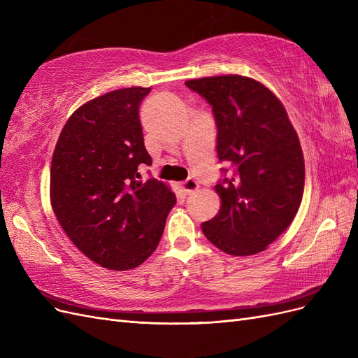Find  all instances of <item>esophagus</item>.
<instances>
[{
  "mask_svg": "<svg viewBox=\"0 0 358 358\" xmlns=\"http://www.w3.org/2000/svg\"><path fill=\"white\" fill-rule=\"evenodd\" d=\"M180 188H182V191L187 194V196H191V194H194L196 192L199 188H200V185H199V182L197 180H194V179H187L185 182H182L180 183Z\"/></svg>",
  "mask_w": 358,
  "mask_h": 358,
  "instance_id": "1",
  "label": "esophagus"
}]
</instances>
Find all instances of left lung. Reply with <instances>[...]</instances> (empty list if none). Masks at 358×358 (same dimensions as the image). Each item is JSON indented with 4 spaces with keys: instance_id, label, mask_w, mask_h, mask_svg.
<instances>
[{
    "instance_id": "1",
    "label": "left lung",
    "mask_w": 358,
    "mask_h": 358,
    "mask_svg": "<svg viewBox=\"0 0 358 358\" xmlns=\"http://www.w3.org/2000/svg\"><path fill=\"white\" fill-rule=\"evenodd\" d=\"M185 85L212 106L216 152L233 164L215 185L221 209L201 224L203 234L225 254L262 252L300 208L305 159L296 129L278 96L254 79L227 74Z\"/></svg>"
}]
</instances>
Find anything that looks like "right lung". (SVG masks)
Instances as JSON below:
<instances>
[{
  "instance_id": "1",
  "label": "right lung",
  "mask_w": 358,
  "mask_h": 358,
  "mask_svg": "<svg viewBox=\"0 0 358 358\" xmlns=\"http://www.w3.org/2000/svg\"><path fill=\"white\" fill-rule=\"evenodd\" d=\"M150 88L116 90L85 103L64 125L52 157L50 203L62 230L94 263L129 270L152 254L175 192L138 169L152 158L138 106Z\"/></svg>"
}]
</instances>
